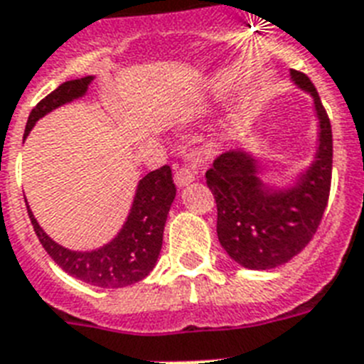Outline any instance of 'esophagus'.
Listing matches in <instances>:
<instances>
[{
  "mask_svg": "<svg viewBox=\"0 0 364 364\" xmlns=\"http://www.w3.org/2000/svg\"><path fill=\"white\" fill-rule=\"evenodd\" d=\"M196 170L194 168H188V166H181L177 168L176 173H173V179H176V185L177 187H185L188 183H192L196 179Z\"/></svg>",
  "mask_w": 364,
  "mask_h": 364,
  "instance_id": "esophagus-1",
  "label": "esophagus"
}]
</instances>
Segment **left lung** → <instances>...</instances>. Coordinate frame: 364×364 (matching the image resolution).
Wrapping results in <instances>:
<instances>
[{"mask_svg":"<svg viewBox=\"0 0 364 364\" xmlns=\"http://www.w3.org/2000/svg\"><path fill=\"white\" fill-rule=\"evenodd\" d=\"M299 87L314 97L320 146L312 166L289 191L273 192L256 176V162L243 151L218 155L205 172L217 202L218 241L247 269H273L297 256L314 237L327 208L333 173V132L326 108L309 76L291 70Z\"/></svg>","mask_w":364,"mask_h":364,"instance_id":"8db88e82","label":"left lung"}]
</instances>
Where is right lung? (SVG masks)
<instances>
[{
	"label": "right lung",
	"mask_w": 364,
	"mask_h": 364,
	"mask_svg": "<svg viewBox=\"0 0 364 364\" xmlns=\"http://www.w3.org/2000/svg\"><path fill=\"white\" fill-rule=\"evenodd\" d=\"M91 80L93 76L70 80L44 97L29 114L23 136L29 134L43 115L84 95ZM173 198L176 185L172 179V168L164 164L159 170L147 173L138 185L131 215L123 230L114 241L93 252H75L59 247L43 232L29 208L28 215L44 250L65 273L99 288H125L146 279L155 267L162 247V232Z\"/></svg>",
	"instance_id": "1"
}]
</instances>
